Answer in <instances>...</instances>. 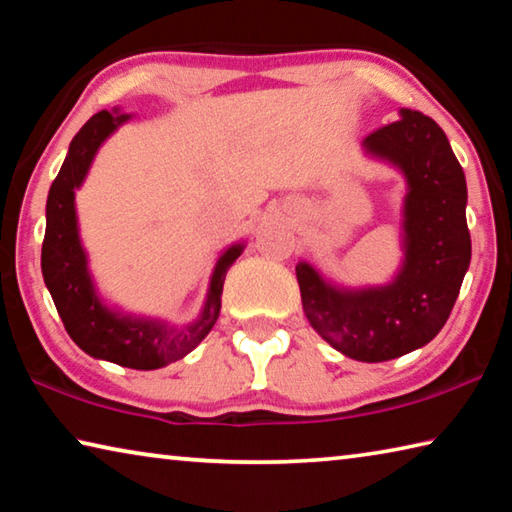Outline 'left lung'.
I'll return each mask as SVG.
<instances>
[{
	"label": "left lung",
	"mask_w": 512,
	"mask_h": 512,
	"mask_svg": "<svg viewBox=\"0 0 512 512\" xmlns=\"http://www.w3.org/2000/svg\"><path fill=\"white\" fill-rule=\"evenodd\" d=\"M366 149L409 180L406 262L388 287L343 293L298 264L302 309L323 339L357 361H388L427 345L447 323L472 257L465 173L436 121L418 110L377 128Z\"/></svg>",
	"instance_id": "1"
}]
</instances>
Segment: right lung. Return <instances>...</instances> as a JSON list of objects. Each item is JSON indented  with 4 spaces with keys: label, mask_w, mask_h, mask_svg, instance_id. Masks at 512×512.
<instances>
[{
    "label": "right lung",
    "mask_w": 512,
    "mask_h": 512,
    "mask_svg": "<svg viewBox=\"0 0 512 512\" xmlns=\"http://www.w3.org/2000/svg\"><path fill=\"white\" fill-rule=\"evenodd\" d=\"M128 115L115 117L101 110L88 119L69 144V153L47 198V230L42 241V277L54 298L58 316L67 334L94 359H106L135 370H155L167 366L201 343L219 318L223 280L232 262L241 255V246L225 253L212 275L210 296L198 323L183 332L151 320H137L112 314L94 296L92 280L85 266V253L76 230L74 189L83 183L99 144L126 121Z\"/></svg>",
    "instance_id": "obj_1"
}]
</instances>
